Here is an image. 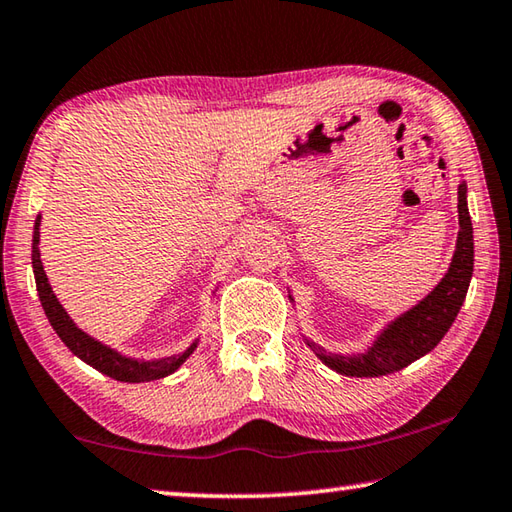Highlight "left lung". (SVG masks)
<instances>
[{
	"mask_svg": "<svg viewBox=\"0 0 512 512\" xmlns=\"http://www.w3.org/2000/svg\"><path fill=\"white\" fill-rule=\"evenodd\" d=\"M458 228L461 230L456 237L452 264L427 298H422L418 305L393 318L375 336L366 352H327L318 343L305 339L316 357L327 368L345 377H381L406 368L436 348L463 307L474 271V235L470 212H467L465 180L458 185Z\"/></svg>",
	"mask_w": 512,
	"mask_h": 512,
	"instance_id": "left-lung-1",
	"label": "left lung"
}]
</instances>
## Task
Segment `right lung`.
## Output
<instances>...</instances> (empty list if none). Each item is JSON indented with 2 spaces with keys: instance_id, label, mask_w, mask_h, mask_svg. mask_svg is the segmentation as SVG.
<instances>
[{
  "instance_id": "add662e5",
  "label": "right lung",
  "mask_w": 512,
  "mask_h": 512,
  "mask_svg": "<svg viewBox=\"0 0 512 512\" xmlns=\"http://www.w3.org/2000/svg\"><path fill=\"white\" fill-rule=\"evenodd\" d=\"M38 246H40V214L36 219V225H33V244H31V264H33V275H36V289L51 327L56 329L60 341H63L81 361H85L94 370H99L103 375H108L117 381L142 384V381H155L171 375V372H176L189 357H192L198 341H194L183 352L171 354V357L135 359V357H126V354L117 352L115 348H110V345L94 339V336H90L88 332H83V329L69 318L65 307L58 302L54 289H51L45 266H42Z\"/></svg>"
}]
</instances>
